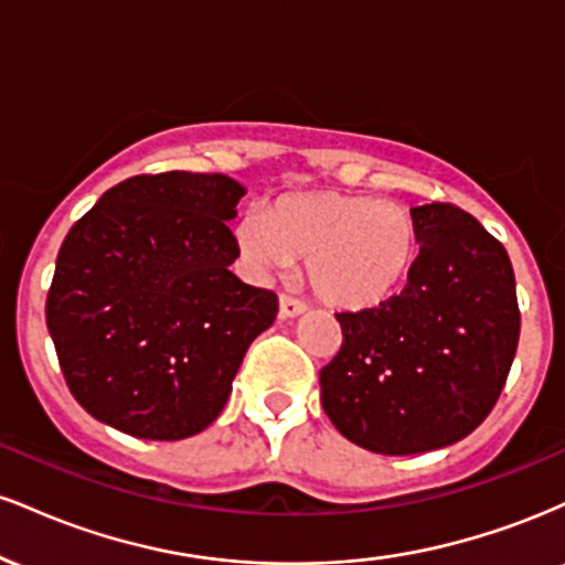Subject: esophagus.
I'll use <instances>...</instances> for the list:
<instances>
[{
	"instance_id": "obj_1",
	"label": "esophagus",
	"mask_w": 565,
	"mask_h": 565,
	"mask_svg": "<svg viewBox=\"0 0 565 565\" xmlns=\"http://www.w3.org/2000/svg\"><path fill=\"white\" fill-rule=\"evenodd\" d=\"M305 310H308V305L297 300V297H289V295L278 297V319H295V316L305 313Z\"/></svg>"
}]
</instances>
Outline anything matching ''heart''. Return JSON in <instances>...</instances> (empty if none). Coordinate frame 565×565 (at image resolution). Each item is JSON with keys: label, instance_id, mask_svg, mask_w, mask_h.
<instances>
[{"label": "heart", "instance_id": "obj_1", "mask_svg": "<svg viewBox=\"0 0 565 565\" xmlns=\"http://www.w3.org/2000/svg\"><path fill=\"white\" fill-rule=\"evenodd\" d=\"M236 244L255 278L305 257V276L323 302L369 310L404 289L419 255V225L412 210L393 201L310 191L278 199L270 215L246 212Z\"/></svg>", "mask_w": 565, "mask_h": 565}]
</instances>
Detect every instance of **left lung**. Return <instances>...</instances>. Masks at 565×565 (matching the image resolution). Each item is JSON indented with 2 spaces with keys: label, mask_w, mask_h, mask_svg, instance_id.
<instances>
[{
  "label": "left lung",
  "mask_w": 565,
  "mask_h": 565,
  "mask_svg": "<svg viewBox=\"0 0 565 565\" xmlns=\"http://www.w3.org/2000/svg\"><path fill=\"white\" fill-rule=\"evenodd\" d=\"M419 255L393 300L337 313L342 348L321 369V404L374 454H423L470 436L515 359L521 313L504 246L454 204L414 206Z\"/></svg>",
  "instance_id": "left-lung-1"
}]
</instances>
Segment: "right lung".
Here are the masks:
<instances>
[{
    "label": "right lung",
    "instance_id": "obj_1",
    "mask_svg": "<svg viewBox=\"0 0 565 565\" xmlns=\"http://www.w3.org/2000/svg\"><path fill=\"white\" fill-rule=\"evenodd\" d=\"M246 188L228 174H138L68 231L47 329L71 393L103 425L191 438L231 395L246 348L278 313L274 291L231 274L228 223Z\"/></svg>",
    "mask_w": 565,
    "mask_h": 565
}]
</instances>
